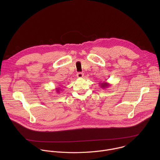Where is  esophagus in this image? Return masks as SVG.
<instances>
[{
  "instance_id": "obj_1",
  "label": "esophagus",
  "mask_w": 160,
  "mask_h": 160,
  "mask_svg": "<svg viewBox=\"0 0 160 160\" xmlns=\"http://www.w3.org/2000/svg\"><path fill=\"white\" fill-rule=\"evenodd\" d=\"M77 77L78 78H83V73H81V72H78V73H77Z\"/></svg>"
}]
</instances>
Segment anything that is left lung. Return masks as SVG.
<instances>
[{
  "label": "left lung",
  "instance_id": "8db88e82",
  "mask_svg": "<svg viewBox=\"0 0 160 160\" xmlns=\"http://www.w3.org/2000/svg\"><path fill=\"white\" fill-rule=\"evenodd\" d=\"M99 85H100V87L103 88H107V87H109V85H110V84L109 83H107L106 82H104L102 83H99Z\"/></svg>",
  "mask_w": 160,
  "mask_h": 160
}]
</instances>
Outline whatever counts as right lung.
<instances>
[{
  "instance_id": "obj_1",
  "label": "right lung",
  "mask_w": 160,
  "mask_h": 160,
  "mask_svg": "<svg viewBox=\"0 0 160 160\" xmlns=\"http://www.w3.org/2000/svg\"><path fill=\"white\" fill-rule=\"evenodd\" d=\"M56 91H57V92H58V93H59V92H60V91H59V90H60L59 87H58V88H56Z\"/></svg>"
}]
</instances>
